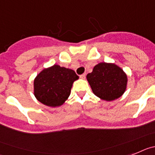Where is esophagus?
I'll return each mask as SVG.
<instances>
[{"label":"esophagus","instance_id":"34e87169","mask_svg":"<svg viewBox=\"0 0 155 155\" xmlns=\"http://www.w3.org/2000/svg\"><path fill=\"white\" fill-rule=\"evenodd\" d=\"M79 78H80V79H85V78H86L85 74H82V75H80V76H79Z\"/></svg>","mask_w":155,"mask_h":155}]
</instances>
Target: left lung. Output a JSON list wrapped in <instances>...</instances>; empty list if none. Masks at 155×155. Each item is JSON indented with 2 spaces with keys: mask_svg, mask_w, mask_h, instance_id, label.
Returning <instances> with one entry per match:
<instances>
[{
  "mask_svg": "<svg viewBox=\"0 0 155 155\" xmlns=\"http://www.w3.org/2000/svg\"><path fill=\"white\" fill-rule=\"evenodd\" d=\"M87 79L93 93L106 101L119 98L127 88V75L115 63H98L87 74Z\"/></svg>",
  "mask_w": 155,
  "mask_h": 155,
  "instance_id": "obj_1",
  "label": "left lung"
}]
</instances>
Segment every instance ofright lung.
Masks as SVG:
<instances>
[{
  "instance_id": "obj_1",
  "label": "right lung",
  "mask_w": 155,
  "mask_h": 155,
  "mask_svg": "<svg viewBox=\"0 0 155 155\" xmlns=\"http://www.w3.org/2000/svg\"><path fill=\"white\" fill-rule=\"evenodd\" d=\"M79 76L72 69L54 64L44 68L33 81V94L43 104L55 107L68 98L72 84Z\"/></svg>"
}]
</instances>
